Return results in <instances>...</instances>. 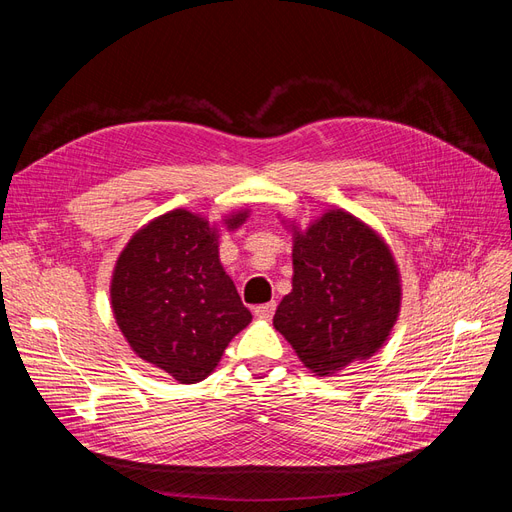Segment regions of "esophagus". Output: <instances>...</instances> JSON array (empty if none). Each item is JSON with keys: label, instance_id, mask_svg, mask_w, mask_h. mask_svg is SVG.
Returning a JSON list of instances; mask_svg holds the SVG:
<instances>
[{"label": "esophagus", "instance_id": "34e87169", "mask_svg": "<svg viewBox=\"0 0 512 512\" xmlns=\"http://www.w3.org/2000/svg\"><path fill=\"white\" fill-rule=\"evenodd\" d=\"M275 314V303H262V305H256L254 307V316L260 318V320H271Z\"/></svg>", "mask_w": 512, "mask_h": 512}]
</instances>
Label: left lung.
I'll return each mask as SVG.
<instances>
[{
    "mask_svg": "<svg viewBox=\"0 0 512 512\" xmlns=\"http://www.w3.org/2000/svg\"><path fill=\"white\" fill-rule=\"evenodd\" d=\"M294 230L292 290L273 327L316 376L376 354L399 314L395 258L374 230L331 209L305 232Z\"/></svg>",
    "mask_w": 512,
    "mask_h": 512,
    "instance_id": "left-lung-1",
    "label": "left lung"
}]
</instances>
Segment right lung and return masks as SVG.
I'll list each match as a JSON object with an SVG mask.
<instances>
[{
  "instance_id": "obj_1",
  "label": "right lung",
  "mask_w": 512,
  "mask_h": 512,
  "mask_svg": "<svg viewBox=\"0 0 512 512\" xmlns=\"http://www.w3.org/2000/svg\"><path fill=\"white\" fill-rule=\"evenodd\" d=\"M247 218L226 220L235 230ZM113 314L143 361L183 384L205 380L230 339L252 322L218 256V230L175 209L143 226L121 252L111 282Z\"/></svg>"
}]
</instances>
